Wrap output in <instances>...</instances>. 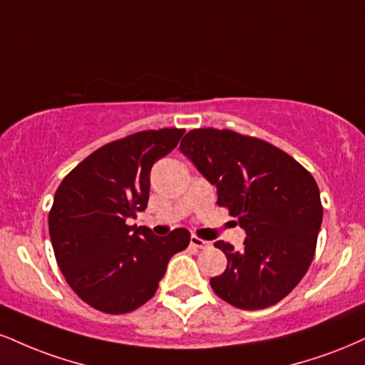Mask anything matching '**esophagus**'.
Wrapping results in <instances>:
<instances>
[{"instance_id":"obj_1","label":"esophagus","mask_w":365,"mask_h":365,"mask_svg":"<svg viewBox=\"0 0 365 365\" xmlns=\"http://www.w3.org/2000/svg\"><path fill=\"white\" fill-rule=\"evenodd\" d=\"M190 245H192V247H194V248H199V250H205V248L210 247L209 241H204V240L197 238V236H192V238H190Z\"/></svg>"}]
</instances>
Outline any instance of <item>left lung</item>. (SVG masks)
Returning a JSON list of instances; mask_svg holds the SVG:
<instances>
[{"instance_id": "left-lung-1", "label": "left lung", "mask_w": 365, "mask_h": 365, "mask_svg": "<svg viewBox=\"0 0 365 365\" xmlns=\"http://www.w3.org/2000/svg\"><path fill=\"white\" fill-rule=\"evenodd\" d=\"M180 151L216 185L217 205L230 209L247 232L240 252L214 243L227 267L210 279L212 291L240 309L277 304L313 262L323 221L314 178L282 149L227 129L190 130Z\"/></svg>"}]
</instances>
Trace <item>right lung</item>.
<instances>
[{
  "mask_svg": "<svg viewBox=\"0 0 365 365\" xmlns=\"http://www.w3.org/2000/svg\"><path fill=\"white\" fill-rule=\"evenodd\" d=\"M183 129L143 130L96 149L61 182L49 235L66 282L91 308L138 309L155 296L166 265L190 243L185 227L156 236L127 221L148 207L149 173Z\"/></svg>",
  "mask_w": 365,
  "mask_h": 365,
  "instance_id": "1",
  "label": "right lung"
}]
</instances>
